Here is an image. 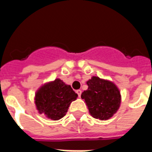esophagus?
<instances>
[{
    "mask_svg": "<svg viewBox=\"0 0 152 152\" xmlns=\"http://www.w3.org/2000/svg\"><path fill=\"white\" fill-rule=\"evenodd\" d=\"M76 93H77V95H78V97L79 98H80L81 96V93H82V91H81V90H77L76 91Z\"/></svg>",
    "mask_w": 152,
    "mask_h": 152,
    "instance_id": "34e87169",
    "label": "esophagus"
}]
</instances>
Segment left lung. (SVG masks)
Masks as SVG:
<instances>
[{
	"label": "left lung",
	"instance_id": "1",
	"mask_svg": "<svg viewBox=\"0 0 152 152\" xmlns=\"http://www.w3.org/2000/svg\"><path fill=\"white\" fill-rule=\"evenodd\" d=\"M88 90L81 94L89 113L93 118L108 120L120 107L121 96L118 88L112 81L92 76L87 81Z\"/></svg>",
	"mask_w": 152,
	"mask_h": 152
}]
</instances>
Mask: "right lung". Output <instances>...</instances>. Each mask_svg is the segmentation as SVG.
Here are the masks:
<instances>
[{
	"label": "right lung",
	"instance_id": "obj_1",
	"mask_svg": "<svg viewBox=\"0 0 152 152\" xmlns=\"http://www.w3.org/2000/svg\"><path fill=\"white\" fill-rule=\"evenodd\" d=\"M78 95L71 86L64 83L61 79L44 83L35 93L34 103L39 113L46 118L57 121L66 114L68 109Z\"/></svg>",
	"mask_w": 152,
	"mask_h": 152
}]
</instances>
